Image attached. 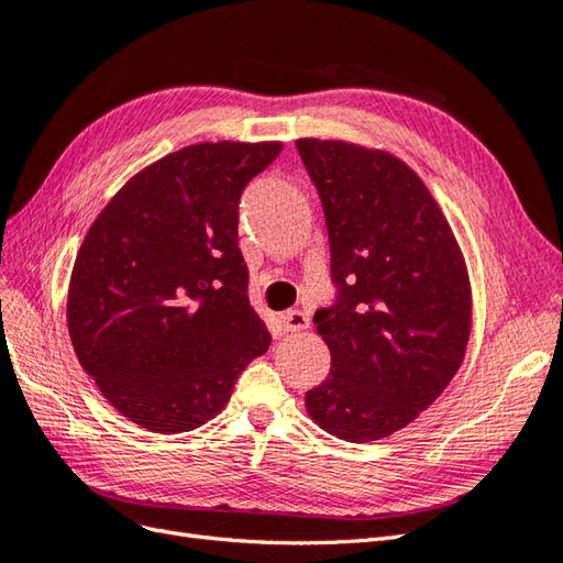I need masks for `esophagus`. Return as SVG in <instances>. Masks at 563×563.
<instances>
[{"mask_svg": "<svg viewBox=\"0 0 563 563\" xmlns=\"http://www.w3.org/2000/svg\"><path fill=\"white\" fill-rule=\"evenodd\" d=\"M309 325V319L305 312H300V309H290V312L282 314L279 317V328L284 333H296V331H305V328Z\"/></svg>", "mask_w": 563, "mask_h": 563, "instance_id": "34e87169", "label": "esophagus"}]
</instances>
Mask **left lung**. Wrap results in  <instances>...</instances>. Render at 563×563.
<instances>
[{
    "label": "left lung",
    "mask_w": 563,
    "mask_h": 563,
    "mask_svg": "<svg viewBox=\"0 0 563 563\" xmlns=\"http://www.w3.org/2000/svg\"><path fill=\"white\" fill-rule=\"evenodd\" d=\"M317 186L338 300L314 314L331 373L307 412L349 442L389 438L448 389L466 356V261L429 188L389 151L296 142Z\"/></svg>",
    "instance_id": "obj_1"
}]
</instances>
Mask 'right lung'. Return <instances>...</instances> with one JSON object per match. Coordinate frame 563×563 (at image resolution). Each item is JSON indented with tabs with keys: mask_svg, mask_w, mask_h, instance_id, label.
I'll use <instances>...</instances> for the list:
<instances>
[{
	"mask_svg": "<svg viewBox=\"0 0 563 563\" xmlns=\"http://www.w3.org/2000/svg\"><path fill=\"white\" fill-rule=\"evenodd\" d=\"M282 142H205L144 167L100 211L67 294L74 352L125 419L184 433L214 419L269 333L249 305L240 198Z\"/></svg>",
	"mask_w": 563,
	"mask_h": 563,
	"instance_id": "1",
	"label": "right lung"
}]
</instances>
